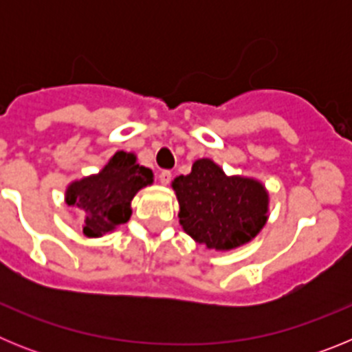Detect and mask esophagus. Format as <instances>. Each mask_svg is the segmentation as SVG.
<instances>
[{"mask_svg": "<svg viewBox=\"0 0 352 352\" xmlns=\"http://www.w3.org/2000/svg\"><path fill=\"white\" fill-rule=\"evenodd\" d=\"M158 179H160L162 185H169L170 179H173V173H170V170H162V173L158 174Z\"/></svg>", "mask_w": 352, "mask_h": 352, "instance_id": "esophagus-1", "label": "esophagus"}]
</instances>
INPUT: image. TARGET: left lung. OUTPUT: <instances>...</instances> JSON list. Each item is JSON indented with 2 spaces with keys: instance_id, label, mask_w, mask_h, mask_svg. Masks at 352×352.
Masks as SVG:
<instances>
[{
  "instance_id": "8db88e82",
  "label": "left lung",
  "mask_w": 352,
  "mask_h": 352,
  "mask_svg": "<svg viewBox=\"0 0 352 352\" xmlns=\"http://www.w3.org/2000/svg\"><path fill=\"white\" fill-rule=\"evenodd\" d=\"M185 232L214 250H231L256 238L268 220V192L259 182L226 176L213 160L201 158L192 173L173 182Z\"/></svg>"
}]
</instances>
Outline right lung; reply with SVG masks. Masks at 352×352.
I'll use <instances>...</instances> for the list:
<instances>
[{
  "mask_svg": "<svg viewBox=\"0 0 352 352\" xmlns=\"http://www.w3.org/2000/svg\"><path fill=\"white\" fill-rule=\"evenodd\" d=\"M151 183V169L139 166L133 153L118 151L100 173L68 186L67 204L84 210L82 232L98 238L130 219L133 195Z\"/></svg>",
  "mask_w": 352,
  "mask_h": 352,
  "instance_id": "right-lung-1",
  "label": "right lung"
}]
</instances>
